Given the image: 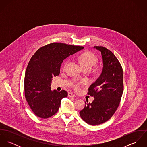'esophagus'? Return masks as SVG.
Listing matches in <instances>:
<instances>
[{
  "label": "esophagus",
  "mask_w": 147,
  "mask_h": 147,
  "mask_svg": "<svg viewBox=\"0 0 147 147\" xmlns=\"http://www.w3.org/2000/svg\"><path fill=\"white\" fill-rule=\"evenodd\" d=\"M68 96L69 97V98H71V97H76V96L74 94V93H68Z\"/></svg>",
  "instance_id": "esophagus-1"
}]
</instances>
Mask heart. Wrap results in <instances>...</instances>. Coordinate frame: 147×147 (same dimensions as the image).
Segmentation results:
<instances>
[{
	"instance_id": "b5f03b06",
	"label": "heart",
	"mask_w": 147,
	"mask_h": 147,
	"mask_svg": "<svg viewBox=\"0 0 147 147\" xmlns=\"http://www.w3.org/2000/svg\"><path fill=\"white\" fill-rule=\"evenodd\" d=\"M79 61L84 68H92L96 65L97 63L98 59L97 57L92 53L90 52H86L82 54L79 57ZM67 65V63L65 64V66ZM83 82H79L77 83L75 85V89L76 90H79L82 85Z\"/></svg>"
}]
</instances>
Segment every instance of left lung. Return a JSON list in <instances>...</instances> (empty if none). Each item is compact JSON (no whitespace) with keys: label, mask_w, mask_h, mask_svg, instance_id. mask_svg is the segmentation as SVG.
<instances>
[{"label":"left lung","mask_w":147,"mask_h":147,"mask_svg":"<svg viewBox=\"0 0 147 147\" xmlns=\"http://www.w3.org/2000/svg\"><path fill=\"white\" fill-rule=\"evenodd\" d=\"M94 48L101 53L103 68L100 76L88 89V94L94 100L80 111L82 119L92 126L102 124L113 116L123 91V70L116 57L104 47Z\"/></svg>","instance_id":"8db88e82"}]
</instances>
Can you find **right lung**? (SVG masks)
<instances>
[{"instance_id":"1","label":"right lung","mask_w":147,"mask_h":147,"mask_svg":"<svg viewBox=\"0 0 147 147\" xmlns=\"http://www.w3.org/2000/svg\"><path fill=\"white\" fill-rule=\"evenodd\" d=\"M84 49L80 46L52 43L39 49L31 58L24 79L25 97L33 113L41 118H49L58 111L67 92L51 90L54 76L59 75L63 60Z\"/></svg>"}]
</instances>
